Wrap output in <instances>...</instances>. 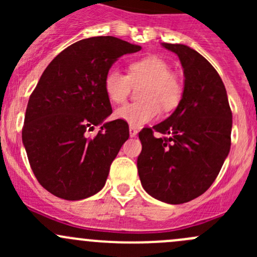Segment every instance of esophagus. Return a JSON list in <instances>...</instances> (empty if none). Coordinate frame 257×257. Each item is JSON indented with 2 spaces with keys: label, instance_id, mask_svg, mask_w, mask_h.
I'll use <instances>...</instances> for the list:
<instances>
[{
  "label": "esophagus",
  "instance_id": "1",
  "mask_svg": "<svg viewBox=\"0 0 257 257\" xmlns=\"http://www.w3.org/2000/svg\"><path fill=\"white\" fill-rule=\"evenodd\" d=\"M137 134H138V131H137V128H134V126H129V136L133 138V137H137Z\"/></svg>",
  "mask_w": 257,
  "mask_h": 257
}]
</instances>
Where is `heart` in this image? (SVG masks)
I'll list each match as a JSON object with an SVG mask.
<instances>
[{
	"label": "heart",
	"instance_id": "1",
	"mask_svg": "<svg viewBox=\"0 0 257 257\" xmlns=\"http://www.w3.org/2000/svg\"><path fill=\"white\" fill-rule=\"evenodd\" d=\"M105 94L114 104L125 102L133 87H139L142 102L129 103L118 108L114 116L131 126H142L159 115L160 107L170 110L179 104L183 94L180 80L164 59L148 56L129 64L128 76L116 69L105 74Z\"/></svg>",
	"mask_w": 257,
	"mask_h": 257
}]
</instances>
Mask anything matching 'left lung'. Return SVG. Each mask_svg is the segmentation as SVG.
Returning a JSON list of instances; mask_svg holds the SVG:
<instances>
[{
	"mask_svg": "<svg viewBox=\"0 0 257 257\" xmlns=\"http://www.w3.org/2000/svg\"><path fill=\"white\" fill-rule=\"evenodd\" d=\"M184 69L183 97L174 113L139 133L137 167L144 190L168 204L198 198L211 186L231 145L232 113L216 69L195 49L163 43Z\"/></svg>",
	"mask_w": 257,
	"mask_h": 257,
	"instance_id": "1",
	"label": "left lung"
}]
</instances>
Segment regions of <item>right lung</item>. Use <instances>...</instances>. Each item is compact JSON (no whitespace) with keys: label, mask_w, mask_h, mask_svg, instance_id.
I'll return each instance as SVG.
<instances>
[{"label":"right lung","mask_w":257,"mask_h":257,"mask_svg":"<svg viewBox=\"0 0 257 257\" xmlns=\"http://www.w3.org/2000/svg\"><path fill=\"white\" fill-rule=\"evenodd\" d=\"M112 36L80 40L45 69L28 100L22 142L38 183L64 200H80L104 186L110 164L129 138L112 114L105 74L119 57L141 51ZM101 125L90 139L86 132Z\"/></svg>","instance_id":"obj_1"}]
</instances>
